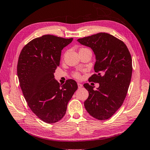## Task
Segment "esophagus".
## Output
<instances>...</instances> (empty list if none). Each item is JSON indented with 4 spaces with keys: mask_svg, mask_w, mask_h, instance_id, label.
<instances>
[{
    "mask_svg": "<svg viewBox=\"0 0 150 150\" xmlns=\"http://www.w3.org/2000/svg\"><path fill=\"white\" fill-rule=\"evenodd\" d=\"M78 88H81V87L83 86V85L80 83H78Z\"/></svg>",
    "mask_w": 150,
    "mask_h": 150,
    "instance_id": "34e87169",
    "label": "esophagus"
}]
</instances>
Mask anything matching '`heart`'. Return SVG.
Wrapping results in <instances>:
<instances>
[{
  "label": "heart",
  "mask_w": 150,
  "mask_h": 150,
  "mask_svg": "<svg viewBox=\"0 0 150 150\" xmlns=\"http://www.w3.org/2000/svg\"><path fill=\"white\" fill-rule=\"evenodd\" d=\"M73 76H74V77H75L76 78H80V74L78 72H74V74H73Z\"/></svg>",
  "instance_id": "1"
}]
</instances>
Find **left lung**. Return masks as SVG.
Segmentation results:
<instances>
[{
  "mask_svg": "<svg viewBox=\"0 0 150 150\" xmlns=\"http://www.w3.org/2000/svg\"><path fill=\"white\" fill-rule=\"evenodd\" d=\"M77 41L91 47L94 52V70L97 74L89 79L99 83L97 90L89 83L83 84L89 92L84 106L93 117L108 120L120 108L126 97L132 72L131 55L123 41L108 33H97Z\"/></svg>",
  "mask_w": 150,
  "mask_h": 150,
  "instance_id": "left-lung-1",
  "label": "left lung"
}]
</instances>
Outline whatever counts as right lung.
<instances>
[{
	"label": "right lung",
	"instance_id": "1",
	"mask_svg": "<svg viewBox=\"0 0 150 150\" xmlns=\"http://www.w3.org/2000/svg\"><path fill=\"white\" fill-rule=\"evenodd\" d=\"M72 40L43 35L25 45L19 56L17 72L23 94L32 112L47 123L63 117L78 89L74 80L60 85L53 74L60 63L61 50Z\"/></svg>",
	"mask_w": 150,
	"mask_h": 150
}]
</instances>
